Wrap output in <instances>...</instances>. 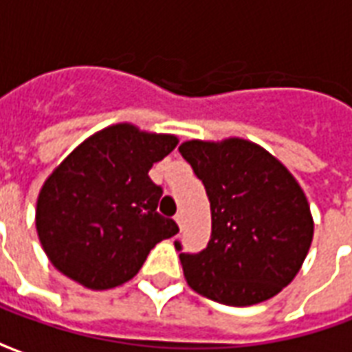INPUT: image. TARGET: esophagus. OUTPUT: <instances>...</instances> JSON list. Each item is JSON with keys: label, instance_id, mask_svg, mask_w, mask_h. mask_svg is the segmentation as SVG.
<instances>
[{"label": "esophagus", "instance_id": "1", "mask_svg": "<svg viewBox=\"0 0 352 352\" xmlns=\"http://www.w3.org/2000/svg\"><path fill=\"white\" fill-rule=\"evenodd\" d=\"M175 222L179 224V228L183 230V224H184V214L183 213H177L175 214Z\"/></svg>", "mask_w": 352, "mask_h": 352}]
</instances>
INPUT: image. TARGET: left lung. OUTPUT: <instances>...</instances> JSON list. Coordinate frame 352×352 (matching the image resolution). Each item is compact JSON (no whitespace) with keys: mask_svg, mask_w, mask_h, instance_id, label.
Segmentation results:
<instances>
[{"mask_svg":"<svg viewBox=\"0 0 352 352\" xmlns=\"http://www.w3.org/2000/svg\"><path fill=\"white\" fill-rule=\"evenodd\" d=\"M179 153L211 204L207 249L179 254L188 287L236 307L279 294L300 272L313 241L309 201L294 175L249 139H190Z\"/></svg>","mask_w":352,"mask_h":352,"instance_id":"8db88e82","label":"left lung"}]
</instances>
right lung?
Segmentation results:
<instances>
[{
  "instance_id": "1",
  "label": "right lung",
  "mask_w": 352,
  "mask_h": 352,
  "mask_svg": "<svg viewBox=\"0 0 352 352\" xmlns=\"http://www.w3.org/2000/svg\"><path fill=\"white\" fill-rule=\"evenodd\" d=\"M179 143L171 133L107 126L85 139L43 183L35 228L58 272L90 290L133 279L154 245L179 232L156 207L148 169Z\"/></svg>"
}]
</instances>
